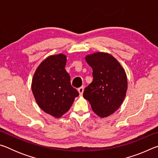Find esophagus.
Listing matches in <instances>:
<instances>
[{"label": "esophagus", "instance_id": "34e87169", "mask_svg": "<svg viewBox=\"0 0 158 158\" xmlns=\"http://www.w3.org/2000/svg\"><path fill=\"white\" fill-rule=\"evenodd\" d=\"M84 86H81V87L79 88V89H78V91H79V93L80 95H82L83 93H84Z\"/></svg>", "mask_w": 158, "mask_h": 158}]
</instances>
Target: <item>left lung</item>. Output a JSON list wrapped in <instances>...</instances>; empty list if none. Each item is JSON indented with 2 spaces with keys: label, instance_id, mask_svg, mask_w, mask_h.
I'll use <instances>...</instances> for the list:
<instances>
[{
  "label": "left lung",
  "instance_id": "left-lung-1",
  "mask_svg": "<svg viewBox=\"0 0 158 158\" xmlns=\"http://www.w3.org/2000/svg\"><path fill=\"white\" fill-rule=\"evenodd\" d=\"M85 60L93 69V80L85 87L83 96L98 116H109L124 100L127 89L126 74L118 61L107 53H93Z\"/></svg>",
  "mask_w": 158,
  "mask_h": 158
}]
</instances>
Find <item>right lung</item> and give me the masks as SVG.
I'll list each match as a JSON object with an SVG mask.
<instances>
[{"mask_svg":"<svg viewBox=\"0 0 158 158\" xmlns=\"http://www.w3.org/2000/svg\"><path fill=\"white\" fill-rule=\"evenodd\" d=\"M66 61L62 53L50 56L37 67L32 81V91L37 105L56 118L66 113L79 95L71 85L70 77L65 69Z\"/></svg>","mask_w":158,"mask_h":158,"instance_id":"obj_1","label":"right lung"}]
</instances>
